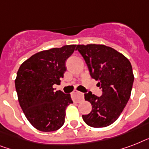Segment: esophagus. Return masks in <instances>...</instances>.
Segmentation results:
<instances>
[{"label": "esophagus", "instance_id": "obj_1", "mask_svg": "<svg viewBox=\"0 0 149 149\" xmlns=\"http://www.w3.org/2000/svg\"><path fill=\"white\" fill-rule=\"evenodd\" d=\"M72 99H73V100L77 102H79L80 100H84V93H80V92H79V91H73L72 93Z\"/></svg>", "mask_w": 149, "mask_h": 149}]
</instances>
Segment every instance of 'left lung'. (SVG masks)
Returning a JSON list of instances; mask_svg holds the SVG:
<instances>
[{
	"instance_id": "8db88e82",
	"label": "left lung",
	"mask_w": 149,
	"mask_h": 149,
	"mask_svg": "<svg viewBox=\"0 0 149 149\" xmlns=\"http://www.w3.org/2000/svg\"><path fill=\"white\" fill-rule=\"evenodd\" d=\"M91 77L102 89L100 97L91 92L84 94L92 105V111L83 119L93 127H104L113 124L120 116L131 96L134 83L132 66L122 54L104 45H78Z\"/></svg>"
}]
</instances>
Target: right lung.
I'll return each mask as SVG.
<instances>
[{
	"mask_svg": "<svg viewBox=\"0 0 149 149\" xmlns=\"http://www.w3.org/2000/svg\"><path fill=\"white\" fill-rule=\"evenodd\" d=\"M77 45L39 52L24 61L15 79V88L24 115L36 129L49 132L65 122V109L72 104L70 93L55 91L66 70L65 62Z\"/></svg>",
	"mask_w": 149,
	"mask_h": 149,
	"instance_id": "1",
	"label": "right lung"
}]
</instances>
